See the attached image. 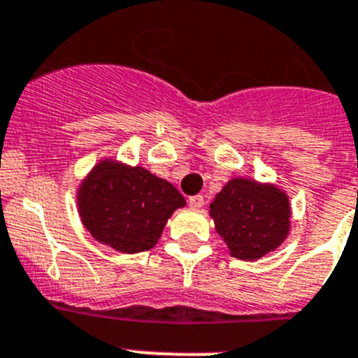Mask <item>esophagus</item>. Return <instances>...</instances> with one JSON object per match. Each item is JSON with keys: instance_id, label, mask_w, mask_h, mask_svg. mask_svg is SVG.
<instances>
[{"instance_id": "esophagus-1", "label": "esophagus", "mask_w": 358, "mask_h": 358, "mask_svg": "<svg viewBox=\"0 0 358 358\" xmlns=\"http://www.w3.org/2000/svg\"><path fill=\"white\" fill-rule=\"evenodd\" d=\"M203 203H205V198H203L201 194H196L189 198V205H191L192 208H201Z\"/></svg>"}]
</instances>
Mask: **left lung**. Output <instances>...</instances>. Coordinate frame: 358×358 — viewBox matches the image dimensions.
Segmentation results:
<instances>
[{
    "mask_svg": "<svg viewBox=\"0 0 358 358\" xmlns=\"http://www.w3.org/2000/svg\"><path fill=\"white\" fill-rule=\"evenodd\" d=\"M210 215L231 257L255 260L287 237L291 208L287 196L273 185L235 178L215 196Z\"/></svg>",
    "mask_w": 358,
    "mask_h": 358,
    "instance_id": "obj_1",
    "label": "left lung"
}]
</instances>
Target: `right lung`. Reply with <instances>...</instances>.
Here are the masks:
<instances>
[{
    "label": "right lung",
    "mask_w": 358,
    "mask_h": 358,
    "mask_svg": "<svg viewBox=\"0 0 358 358\" xmlns=\"http://www.w3.org/2000/svg\"><path fill=\"white\" fill-rule=\"evenodd\" d=\"M183 205V196L169 182L139 166L124 167L112 160L98 164L78 192L87 230L123 253L151 250L167 219Z\"/></svg>",
    "instance_id": "add662e5"
}]
</instances>
